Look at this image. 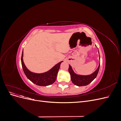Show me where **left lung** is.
Instances as JSON below:
<instances>
[{
    "label": "left lung",
    "mask_w": 121,
    "mask_h": 121,
    "mask_svg": "<svg viewBox=\"0 0 121 121\" xmlns=\"http://www.w3.org/2000/svg\"><path fill=\"white\" fill-rule=\"evenodd\" d=\"M99 53V52H98ZM100 60V56H99ZM100 64L98 65V68L92 74L89 75H80L76 74V73L73 70L72 68L70 65H69V72L71 75V79L72 82L75 85L78 86H83L88 85L96 77L98 74V73L99 69Z\"/></svg>",
    "instance_id": "1"
}]
</instances>
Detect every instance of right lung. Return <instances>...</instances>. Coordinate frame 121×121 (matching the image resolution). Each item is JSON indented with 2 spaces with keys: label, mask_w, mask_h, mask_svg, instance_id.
Returning <instances> with one entry per match:
<instances>
[{
  "label": "right lung",
  "mask_w": 121,
  "mask_h": 121,
  "mask_svg": "<svg viewBox=\"0 0 121 121\" xmlns=\"http://www.w3.org/2000/svg\"><path fill=\"white\" fill-rule=\"evenodd\" d=\"M23 50L21 57V63L24 72L27 78L35 84L38 86H46L50 85L56 81L57 73L60 68V65L63 62L60 61L46 72L43 73H33L26 67L23 61Z\"/></svg>",
  "instance_id": "right-lung-1"
}]
</instances>
